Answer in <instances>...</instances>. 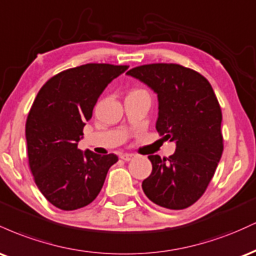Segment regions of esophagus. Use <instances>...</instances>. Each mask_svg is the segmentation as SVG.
<instances>
[{
  "label": "esophagus",
  "instance_id": "34e87169",
  "mask_svg": "<svg viewBox=\"0 0 256 256\" xmlns=\"http://www.w3.org/2000/svg\"><path fill=\"white\" fill-rule=\"evenodd\" d=\"M120 158H122L124 161H130V160H132V158H134V154H130V152H124V154L120 155Z\"/></svg>",
  "mask_w": 256,
  "mask_h": 256
}]
</instances>
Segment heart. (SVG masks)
Instances as JSON below:
<instances>
[{"mask_svg":"<svg viewBox=\"0 0 256 256\" xmlns=\"http://www.w3.org/2000/svg\"><path fill=\"white\" fill-rule=\"evenodd\" d=\"M137 91H140V90H137Z\"/></svg>","mask_w":256,"mask_h":256,"instance_id":"1","label":"heart"}]
</instances>
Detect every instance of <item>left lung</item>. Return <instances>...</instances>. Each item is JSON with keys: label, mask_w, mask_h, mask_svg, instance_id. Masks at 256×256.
<instances>
[{"label": "left lung", "mask_w": 256, "mask_h": 256, "mask_svg": "<svg viewBox=\"0 0 256 256\" xmlns=\"http://www.w3.org/2000/svg\"><path fill=\"white\" fill-rule=\"evenodd\" d=\"M128 74L158 94L156 130L177 146L170 158L149 155L152 171L143 180V192L160 207H190L204 194L224 149L222 108L212 85L177 64H142Z\"/></svg>", "instance_id": "1"}]
</instances>
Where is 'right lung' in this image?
Listing matches in <instances>:
<instances>
[{
	"label": "right lung",
	"instance_id": "right-lung-1",
	"mask_svg": "<svg viewBox=\"0 0 256 256\" xmlns=\"http://www.w3.org/2000/svg\"><path fill=\"white\" fill-rule=\"evenodd\" d=\"M128 66L86 64L52 77L38 91L26 120L28 167L43 196L62 210L85 207L98 195L114 154L78 149L85 122L108 84Z\"/></svg>",
	"mask_w": 256,
	"mask_h": 256
}]
</instances>
